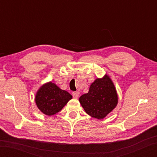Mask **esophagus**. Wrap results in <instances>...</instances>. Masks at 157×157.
<instances>
[{"label":"esophagus","instance_id":"1","mask_svg":"<svg viewBox=\"0 0 157 157\" xmlns=\"http://www.w3.org/2000/svg\"><path fill=\"white\" fill-rule=\"evenodd\" d=\"M79 94V92L78 91H77V92H73L72 93V95H73V98H78Z\"/></svg>","mask_w":157,"mask_h":157}]
</instances>
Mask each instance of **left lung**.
<instances>
[{"label":"left lung","mask_w":157,"mask_h":157,"mask_svg":"<svg viewBox=\"0 0 157 157\" xmlns=\"http://www.w3.org/2000/svg\"><path fill=\"white\" fill-rule=\"evenodd\" d=\"M83 108L92 117L102 119L111 113L117 105L116 89L108 75L96 79L91 84L87 94L79 98Z\"/></svg>","instance_id":"left-lung-1"}]
</instances>
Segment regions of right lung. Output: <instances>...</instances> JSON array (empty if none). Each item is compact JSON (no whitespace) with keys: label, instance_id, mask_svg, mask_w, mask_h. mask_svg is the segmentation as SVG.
<instances>
[{"label":"right lung","instance_id":"add662e5","mask_svg":"<svg viewBox=\"0 0 157 157\" xmlns=\"http://www.w3.org/2000/svg\"><path fill=\"white\" fill-rule=\"evenodd\" d=\"M72 96L60 89L54 83L43 85L36 95V103L38 109L46 115H53L63 108Z\"/></svg>","mask_w":157,"mask_h":157}]
</instances>
